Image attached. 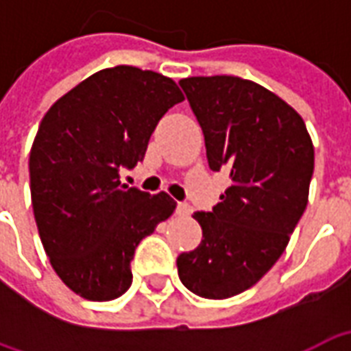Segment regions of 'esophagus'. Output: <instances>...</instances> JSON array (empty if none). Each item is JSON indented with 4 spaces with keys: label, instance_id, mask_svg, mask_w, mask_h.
Masks as SVG:
<instances>
[{
    "label": "esophagus",
    "instance_id": "obj_1",
    "mask_svg": "<svg viewBox=\"0 0 351 351\" xmlns=\"http://www.w3.org/2000/svg\"><path fill=\"white\" fill-rule=\"evenodd\" d=\"M190 213H191V208L188 203H182V201H180V203H176V214H178V216H188Z\"/></svg>",
    "mask_w": 351,
    "mask_h": 351
}]
</instances>
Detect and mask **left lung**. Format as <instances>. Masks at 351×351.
Listing matches in <instances>:
<instances>
[{"mask_svg":"<svg viewBox=\"0 0 351 351\" xmlns=\"http://www.w3.org/2000/svg\"><path fill=\"white\" fill-rule=\"evenodd\" d=\"M180 88L205 135L206 160L229 186L210 213H195L203 241L176 258L191 293L228 299L252 287L286 250L308 203L314 146L278 95L252 80L216 75Z\"/></svg>","mask_w":351,"mask_h":351,"instance_id":"left-lung-1","label":"left lung"}]
</instances>
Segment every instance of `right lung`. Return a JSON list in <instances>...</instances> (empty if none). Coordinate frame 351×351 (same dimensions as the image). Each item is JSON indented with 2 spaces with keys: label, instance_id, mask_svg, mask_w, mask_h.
I'll list each match as a JSON object with an SVG mask.
<instances>
[{
  "label": "right lung",
  "instance_id": "obj_1",
  "mask_svg": "<svg viewBox=\"0 0 351 351\" xmlns=\"http://www.w3.org/2000/svg\"><path fill=\"white\" fill-rule=\"evenodd\" d=\"M184 101L160 73L97 71L49 108L29 152L32 205L43 248L65 286L112 301L131 286L138 243L176 203L120 182L143 161L161 116Z\"/></svg>",
  "mask_w": 351,
  "mask_h": 351
}]
</instances>
